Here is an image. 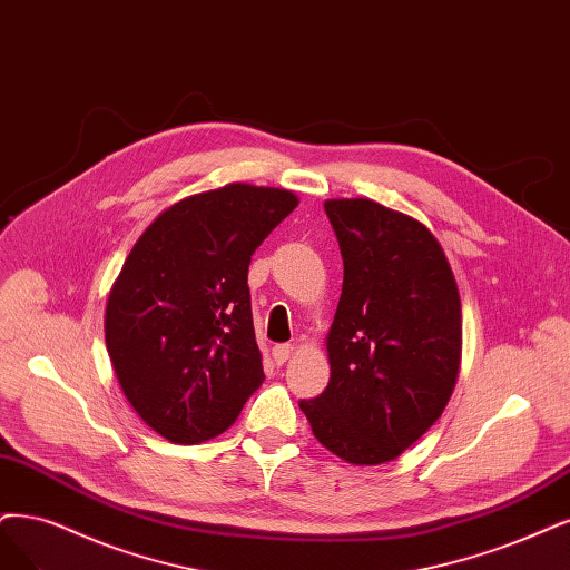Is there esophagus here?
Here are the masks:
<instances>
[{"label": "esophagus", "instance_id": "1", "mask_svg": "<svg viewBox=\"0 0 570 570\" xmlns=\"http://www.w3.org/2000/svg\"><path fill=\"white\" fill-rule=\"evenodd\" d=\"M291 354H293V345H274L272 347V360L277 366H282Z\"/></svg>", "mask_w": 570, "mask_h": 570}]
</instances>
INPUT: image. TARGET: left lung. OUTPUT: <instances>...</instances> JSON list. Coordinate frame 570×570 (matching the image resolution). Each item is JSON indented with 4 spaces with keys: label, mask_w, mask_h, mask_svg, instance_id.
<instances>
[{
    "label": "left lung",
    "mask_w": 570,
    "mask_h": 570,
    "mask_svg": "<svg viewBox=\"0 0 570 570\" xmlns=\"http://www.w3.org/2000/svg\"><path fill=\"white\" fill-rule=\"evenodd\" d=\"M343 256V293L326 350V390L303 399L314 436L352 465L402 455L453 394L462 312L432 232L371 199H328Z\"/></svg>",
    "instance_id": "obj_1"
}]
</instances>
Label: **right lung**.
Wrapping results in <instances>:
<instances>
[{
	"mask_svg": "<svg viewBox=\"0 0 570 570\" xmlns=\"http://www.w3.org/2000/svg\"><path fill=\"white\" fill-rule=\"evenodd\" d=\"M288 189L232 183L142 232L105 309V345L136 413L174 444L223 434L265 381L248 265L293 208Z\"/></svg>",
	"mask_w": 570,
	"mask_h": 570,
	"instance_id": "right-lung-1",
	"label": "right lung"
}]
</instances>
